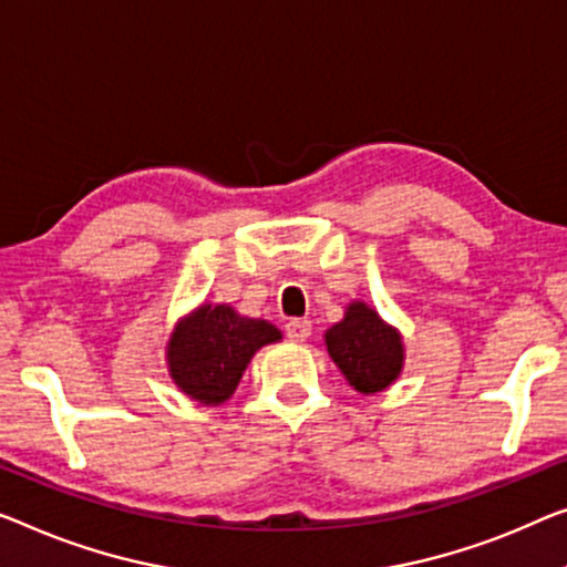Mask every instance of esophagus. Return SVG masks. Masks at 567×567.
Wrapping results in <instances>:
<instances>
[{
  "mask_svg": "<svg viewBox=\"0 0 567 567\" xmlns=\"http://www.w3.org/2000/svg\"><path fill=\"white\" fill-rule=\"evenodd\" d=\"M285 331H287V338H290V341L302 343L310 336L312 323H310V320H306V318H292L290 323L285 326Z\"/></svg>",
  "mask_w": 567,
  "mask_h": 567,
  "instance_id": "obj_1",
  "label": "esophagus"
}]
</instances>
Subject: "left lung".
<instances>
[{
    "instance_id": "8db88e82",
    "label": "left lung",
    "mask_w": 567,
    "mask_h": 567,
    "mask_svg": "<svg viewBox=\"0 0 567 567\" xmlns=\"http://www.w3.org/2000/svg\"><path fill=\"white\" fill-rule=\"evenodd\" d=\"M323 346L359 394L390 390L404 369V338L377 308L351 300L343 318L323 333Z\"/></svg>"
}]
</instances>
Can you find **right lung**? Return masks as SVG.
<instances>
[{
  "label": "right lung",
  "mask_w": 567,
  "mask_h": 567,
  "mask_svg": "<svg viewBox=\"0 0 567 567\" xmlns=\"http://www.w3.org/2000/svg\"><path fill=\"white\" fill-rule=\"evenodd\" d=\"M277 341L282 331L269 320L241 316L226 302H200L173 328L165 346L167 374L193 402L218 408L231 400L251 357Z\"/></svg>",
  "instance_id": "add662e5"
}]
</instances>
